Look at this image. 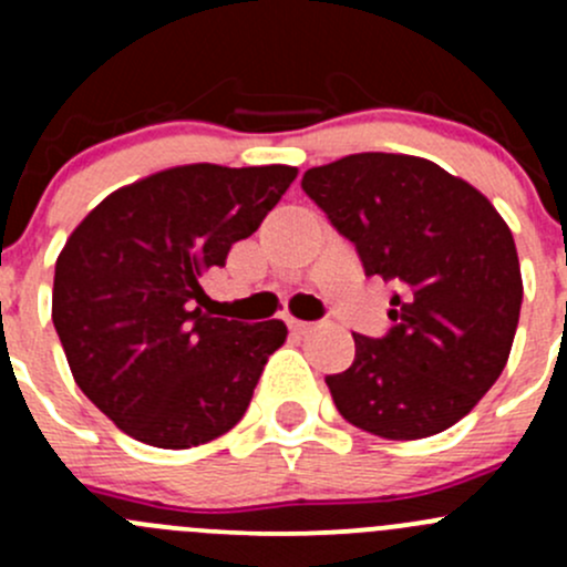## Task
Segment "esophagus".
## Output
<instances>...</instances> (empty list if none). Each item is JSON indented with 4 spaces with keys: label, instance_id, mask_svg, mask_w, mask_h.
Instances as JSON below:
<instances>
[{
    "label": "esophagus",
    "instance_id": "esophagus-1",
    "mask_svg": "<svg viewBox=\"0 0 567 567\" xmlns=\"http://www.w3.org/2000/svg\"><path fill=\"white\" fill-rule=\"evenodd\" d=\"M288 329L290 331H293V334H310V331H312V323H310V320H296V318H290L288 320Z\"/></svg>",
    "mask_w": 567,
    "mask_h": 567
}]
</instances>
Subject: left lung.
<instances>
[{"label": "left lung", "mask_w": 567, "mask_h": 567, "mask_svg": "<svg viewBox=\"0 0 567 567\" xmlns=\"http://www.w3.org/2000/svg\"><path fill=\"white\" fill-rule=\"evenodd\" d=\"M307 197L398 285L392 329L353 334L351 368L326 375L351 425L394 442L447 431L496 384L522 312L516 241L494 205L439 164L353 153L307 169Z\"/></svg>", "instance_id": "left-lung-1"}]
</instances>
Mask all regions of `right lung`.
I'll list each match as a JSON object with an SVG mask.
<instances>
[{"label": "right lung", "instance_id": "1", "mask_svg": "<svg viewBox=\"0 0 567 567\" xmlns=\"http://www.w3.org/2000/svg\"><path fill=\"white\" fill-rule=\"evenodd\" d=\"M299 169L186 164L95 205L56 257L51 320L79 390L128 436L186 450L249 409L282 320L210 318L203 279Z\"/></svg>", "mask_w": 567, "mask_h": 567}]
</instances>
